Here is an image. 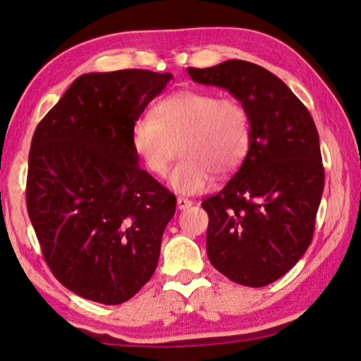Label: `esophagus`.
Masks as SVG:
<instances>
[{"instance_id": "1", "label": "esophagus", "mask_w": 361, "mask_h": 361, "mask_svg": "<svg viewBox=\"0 0 361 361\" xmlns=\"http://www.w3.org/2000/svg\"><path fill=\"white\" fill-rule=\"evenodd\" d=\"M192 205V202L186 199V197H178L176 199V207H178V209H186Z\"/></svg>"}]
</instances>
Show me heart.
Listing matches in <instances>:
<instances>
[{"label": "heart", "instance_id": "heart-1", "mask_svg": "<svg viewBox=\"0 0 361 361\" xmlns=\"http://www.w3.org/2000/svg\"><path fill=\"white\" fill-rule=\"evenodd\" d=\"M134 153L149 173L164 176L176 153L183 158L169 176L178 194L207 191L214 173L227 176L251 145V120L245 104L212 91L181 90L142 116L130 130Z\"/></svg>", "mask_w": 361, "mask_h": 361}]
</instances>
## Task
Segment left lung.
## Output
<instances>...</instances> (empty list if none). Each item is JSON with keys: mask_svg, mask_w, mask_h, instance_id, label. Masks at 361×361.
Masks as SVG:
<instances>
[{"mask_svg": "<svg viewBox=\"0 0 361 361\" xmlns=\"http://www.w3.org/2000/svg\"><path fill=\"white\" fill-rule=\"evenodd\" d=\"M194 82L227 90L245 104L251 145L208 213L212 265L241 286L264 287L290 270L310 246L324 192L319 134L307 109L270 71L243 60L188 68Z\"/></svg>", "mask_w": 361, "mask_h": 361, "instance_id": "left-lung-1", "label": "left lung"}]
</instances>
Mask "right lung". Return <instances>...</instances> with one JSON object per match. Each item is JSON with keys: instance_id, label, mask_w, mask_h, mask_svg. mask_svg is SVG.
Masks as SVG:
<instances>
[{"instance_id": "1", "label": "right lung", "mask_w": 361, "mask_h": 361, "mask_svg": "<svg viewBox=\"0 0 361 361\" xmlns=\"http://www.w3.org/2000/svg\"><path fill=\"white\" fill-rule=\"evenodd\" d=\"M172 74L75 78L31 140L26 208L60 283L102 305L133 298L158 267L176 199L139 166L130 130Z\"/></svg>"}]
</instances>
